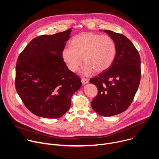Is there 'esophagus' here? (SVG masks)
Listing matches in <instances>:
<instances>
[{
    "mask_svg": "<svg viewBox=\"0 0 159 159\" xmlns=\"http://www.w3.org/2000/svg\"><path fill=\"white\" fill-rule=\"evenodd\" d=\"M81 83H82L83 84H86L89 83V80H88L86 78H82L81 79Z\"/></svg>",
    "mask_w": 159,
    "mask_h": 159,
    "instance_id": "34e87169",
    "label": "esophagus"
}]
</instances>
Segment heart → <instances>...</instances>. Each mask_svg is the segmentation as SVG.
Returning a JSON list of instances; mask_svg holds the SVG:
<instances>
[{
    "label": "heart",
    "instance_id": "obj_1",
    "mask_svg": "<svg viewBox=\"0 0 159 159\" xmlns=\"http://www.w3.org/2000/svg\"><path fill=\"white\" fill-rule=\"evenodd\" d=\"M116 54L115 43L108 36L94 33H82L74 37L71 47H65L61 51L62 58L68 68L76 71L83 61V74L89 75L94 70L105 71L113 62Z\"/></svg>",
    "mask_w": 159,
    "mask_h": 159
}]
</instances>
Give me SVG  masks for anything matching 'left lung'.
<instances>
[{"label": "left lung", "mask_w": 159, "mask_h": 159, "mask_svg": "<svg viewBox=\"0 0 159 159\" xmlns=\"http://www.w3.org/2000/svg\"><path fill=\"white\" fill-rule=\"evenodd\" d=\"M104 32L115 43L116 54L110 68L89 80L98 88L91 107L102 116H111L125 111L134 98L141 78L140 57L126 36L111 30Z\"/></svg>", "instance_id": "obj_1"}]
</instances>
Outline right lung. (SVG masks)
<instances>
[{"label": "right lung", "instance_id": "right-lung-1", "mask_svg": "<svg viewBox=\"0 0 159 159\" xmlns=\"http://www.w3.org/2000/svg\"><path fill=\"white\" fill-rule=\"evenodd\" d=\"M71 28L32 40L19 54L16 67V88L25 107L34 115L58 118L71 107L73 94L81 85L61 56Z\"/></svg>", "mask_w": 159, "mask_h": 159}]
</instances>
